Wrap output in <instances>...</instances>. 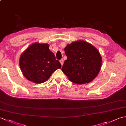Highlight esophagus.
Instances as JSON below:
<instances>
[{
  "label": "esophagus",
  "instance_id": "esophagus-1",
  "mask_svg": "<svg viewBox=\"0 0 126 126\" xmlns=\"http://www.w3.org/2000/svg\"><path fill=\"white\" fill-rule=\"evenodd\" d=\"M60 63L61 64L62 66V65H63V63H64V61H63V60H61L60 61Z\"/></svg>",
  "mask_w": 126,
  "mask_h": 126
}]
</instances>
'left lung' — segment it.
<instances>
[{"mask_svg": "<svg viewBox=\"0 0 126 126\" xmlns=\"http://www.w3.org/2000/svg\"><path fill=\"white\" fill-rule=\"evenodd\" d=\"M64 51L68 58L62 71L69 81L79 84L88 83L98 75L102 60L98 50L92 44L79 40L68 44Z\"/></svg>", "mask_w": 126, "mask_h": 126, "instance_id": "left-lung-1", "label": "left lung"}]
</instances>
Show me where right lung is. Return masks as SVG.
<instances>
[{"label": "right lung", "instance_id": "1", "mask_svg": "<svg viewBox=\"0 0 126 126\" xmlns=\"http://www.w3.org/2000/svg\"><path fill=\"white\" fill-rule=\"evenodd\" d=\"M19 66L26 79L37 84L47 81L53 72L61 68L60 62L50 50L49 45L37 42L20 55Z\"/></svg>", "mask_w": 126, "mask_h": 126}]
</instances>
